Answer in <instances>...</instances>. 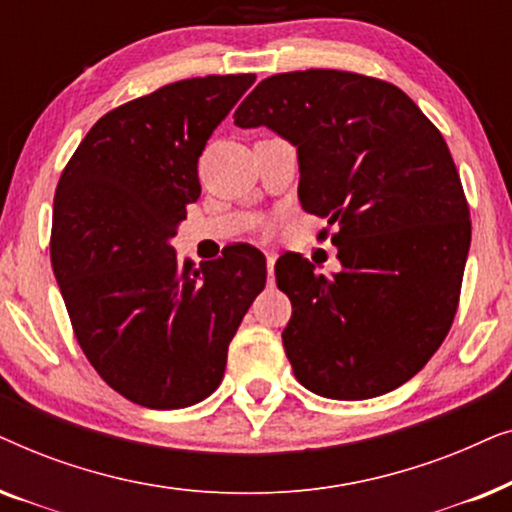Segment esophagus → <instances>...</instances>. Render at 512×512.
<instances>
[{
  "mask_svg": "<svg viewBox=\"0 0 512 512\" xmlns=\"http://www.w3.org/2000/svg\"><path fill=\"white\" fill-rule=\"evenodd\" d=\"M275 261H277L275 254H265V263H268V282L270 284L275 282Z\"/></svg>",
  "mask_w": 512,
  "mask_h": 512,
  "instance_id": "1",
  "label": "esophagus"
}]
</instances>
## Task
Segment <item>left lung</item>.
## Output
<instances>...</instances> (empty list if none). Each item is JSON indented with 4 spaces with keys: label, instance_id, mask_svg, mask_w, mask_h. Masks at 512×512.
Listing matches in <instances>:
<instances>
[{
    "label": "left lung",
    "instance_id": "left-lung-1",
    "mask_svg": "<svg viewBox=\"0 0 512 512\" xmlns=\"http://www.w3.org/2000/svg\"><path fill=\"white\" fill-rule=\"evenodd\" d=\"M233 118L296 146L300 205L338 226L340 272L317 275L300 254L275 263L296 380L338 401L401 387L443 345L471 247L443 135L401 88L338 69L268 76Z\"/></svg>",
    "mask_w": 512,
    "mask_h": 512
}]
</instances>
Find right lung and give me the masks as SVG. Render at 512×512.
Returning <instances> with one entry per match:
<instances>
[{
    "label": "right lung",
    "instance_id": "1",
    "mask_svg": "<svg viewBox=\"0 0 512 512\" xmlns=\"http://www.w3.org/2000/svg\"><path fill=\"white\" fill-rule=\"evenodd\" d=\"M256 74L198 76L111 109L55 188L51 265L76 340L104 382L153 410L219 387L228 345L265 286V256L177 261L170 240L200 198L198 158Z\"/></svg>",
    "mask_w": 512,
    "mask_h": 512
}]
</instances>
